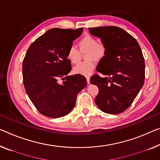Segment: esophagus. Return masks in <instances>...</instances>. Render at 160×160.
<instances>
[{
    "instance_id": "1",
    "label": "esophagus",
    "mask_w": 160,
    "mask_h": 160,
    "mask_svg": "<svg viewBox=\"0 0 160 160\" xmlns=\"http://www.w3.org/2000/svg\"><path fill=\"white\" fill-rule=\"evenodd\" d=\"M86 78H87V83H88V84H89V83H90V77H86Z\"/></svg>"
}]
</instances>
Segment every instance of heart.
Returning a JSON list of instances; mask_svg holds the SVG:
<instances>
[{
	"label": "heart",
	"mask_w": 160,
	"mask_h": 160,
	"mask_svg": "<svg viewBox=\"0 0 160 160\" xmlns=\"http://www.w3.org/2000/svg\"><path fill=\"white\" fill-rule=\"evenodd\" d=\"M78 47L82 52H87L86 59L87 61L78 63L73 68V73L76 74L89 76L95 68V61H99L104 57L106 47L104 44L98 43L97 39L90 35H86L78 41ZM68 60L73 64L79 61L80 52L74 46H71L66 53Z\"/></svg>",
	"instance_id": "obj_1"
}]
</instances>
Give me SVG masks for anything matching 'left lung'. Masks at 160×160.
I'll list each match as a JSON object with an SVG mask.
<instances>
[{
    "label": "left lung",
    "mask_w": 160,
    "mask_h": 160,
    "mask_svg": "<svg viewBox=\"0 0 160 160\" xmlns=\"http://www.w3.org/2000/svg\"><path fill=\"white\" fill-rule=\"evenodd\" d=\"M92 35L101 38L106 54L97 71L105 77L94 74L90 78L99 88L95 103L102 112L117 114L130 107L143 87L145 64L136 39L117 26L88 28Z\"/></svg>",
    "instance_id": "1"
}]
</instances>
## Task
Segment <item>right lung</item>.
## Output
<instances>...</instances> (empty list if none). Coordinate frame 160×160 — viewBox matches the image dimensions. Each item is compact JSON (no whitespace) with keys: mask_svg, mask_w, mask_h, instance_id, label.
<instances>
[{"mask_svg":"<svg viewBox=\"0 0 160 160\" xmlns=\"http://www.w3.org/2000/svg\"><path fill=\"white\" fill-rule=\"evenodd\" d=\"M83 29L51 28L32 43L26 53L24 87L38 111L46 117L67 115L74 107L77 94L87 86L83 76H68L72 65L66 57L68 48ZM60 78L62 84L58 82Z\"/></svg>","mask_w":160,"mask_h":160,"instance_id":"right-lung-1","label":"right lung"}]
</instances>
